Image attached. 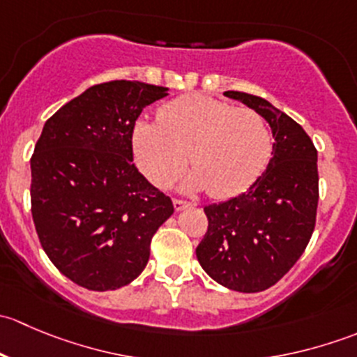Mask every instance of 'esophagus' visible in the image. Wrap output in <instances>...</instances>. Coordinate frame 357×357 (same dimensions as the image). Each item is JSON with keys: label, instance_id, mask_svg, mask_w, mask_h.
<instances>
[{"label": "esophagus", "instance_id": "esophagus-1", "mask_svg": "<svg viewBox=\"0 0 357 357\" xmlns=\"http://www.w3.org/2000/svg\"><path fill=\"white\" fill-rule=\"evenodd\" d=\"M174 202V208L176 211H183V208H186V207H193V202H188V200H183V199H174L172 200Z\"/></svg>", "mask_w": 357, "mask_h": 357}]
</instances>
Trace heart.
Returning a JSON list of instances; mask_svg holds the SVG:
<instances>
[{
	"label": "heart",
	"instance_id": "heart-1",
	"mask_svg": "<svg viewBox=\"0 0 357 357\" xmlns=\"http://www.w3.org/2000/svg\"><path fill=\"white\" fill-rule=\"evenodd\" d=\"M136 160L157 186H169L188 164L190 190L215 199L242 193L268 165L273 135L259 112L204 95H185L158 112V122L139 121L132 131Z\"/></svg>",
	"mask_w": 357,
	"mask_h": 357
}]
</instances>
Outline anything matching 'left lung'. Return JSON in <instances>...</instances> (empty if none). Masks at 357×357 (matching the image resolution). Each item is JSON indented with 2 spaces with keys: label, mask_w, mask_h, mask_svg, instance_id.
<instances>
[{
  "label": "left lung",
  "mask_w": 357,
  "mask_h": 357,
  "mask_svg": "<svg viewBox=\"0 0 357 357\" xmlns=\"http://www.w3.org/2000/svg\"><path fill=\"white\" fill-rule=\"evenodd\" d=\"M269 122L273 158L242 195L204 207L197 259L212 280L254 294L278 283L311 240L318 211V152L307 132L261 96L226 91Z\"/></svg>",
  "instance_id": "8db88e82"
}]
</instances>
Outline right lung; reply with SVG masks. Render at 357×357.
I'll use <instances>...</instances> for the list:
<instances>
[{"label":"right lung","mask_w":357,"mask_h":357,"mask_svg":"<svg viewBox=\"0 0 357 357\" xmlns=\"http://www.w3.org/2000/svg\"><path fill=\"white\" fill-rule=\"evenodd\" d=\"M164 96L167 88L139 81L91 86L46 121L36 143V231L50 261L79 287L107 291L131 283L174 212L132 162L136 119Z\"/></svg>","instance_id":"right-lung-1"}]
</instances>
